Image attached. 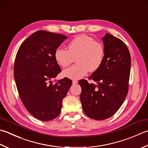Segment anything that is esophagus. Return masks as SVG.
I'll return each mask as SVG.
<instances>
[{
	"label": "esophagus",
	"instance_id": "34e87169",
	"mask_svg": "<svg viewBox=\"0 0 148 148\" xmlns=\"http://www.w3.org/2000/svg\"><path fill=\"white\" fill-rule=\"evenodd\" d=\"M78 83V82L77 80H72V84H74V85H76V84H77Z\"/></svg>",
	"mask_w": 148,
	"mask_h": 148
}]
</instances>
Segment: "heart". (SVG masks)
Returning <instances> with one entry per match:
<instances>
[{"label":"heart","mask_w":148,"mask_h":148,"mask_svg":"<svg viewBox=\"0 0 148 148\" xmlns=\"http://www.w3.org/2000/svg\"><path fill=\"white\" fill-rule=\"evenodd\" d=\"M105 56L103 45L93 37L82 34L74 38L69 43L68 49L58 47L54 53L57 63L66 67L76 58V64L63 71L65 76L78 79L85 76L87 72H94L99 69Z\"/></svg>","instance_id":"1"}]
</instances>
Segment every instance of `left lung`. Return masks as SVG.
<instances>
[{"label": "left lung", "instance_id": "8db88e82", "mask_svg": "<svg viewBox=\"0 0 148 148\" xmlns=\"http://www.w3.org/2000/svg\"><path fill=\"white\" fill-rule=\"evenodd\" d=\"M105 56L99 69L88 79L79 81L82 86L80 100L88 117L105 120L114 115L123 105L128 92L131 56L122 40L106 33L102 38Z\"/></svg>", "mask_w": 148, "mask_h": 148}]
</instances>
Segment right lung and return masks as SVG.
Here are the masks:
<instances>
[{
    "mask_svg": "<svg viewBox=\"0 0 148 148\" xmlns=\"http://www.w3.org/2000/svg\"><path fill=\"white\" fill-rule=\"evenodd\" d=\"M66 38L63 34L38 31L17 51L14 77L19 96L26 110L40 121L58 116L63 99L72 85L67 77L51 83L62 71L55 59V51Z\"/></svg>",
    "mask_w": 148,
    "mask_h": 148,
    "instance_id": "right-lung-1",
    "label": "right lung"
}]
</instances>
